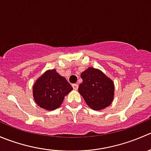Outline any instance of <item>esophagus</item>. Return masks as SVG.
I'll use <instances>...</instances> for the list:
<instances>
[{
  "label": "esophagus",
  "mask_w": 151,
  "mask_h": 151,
  "mask_svg": "<svg viewBox=\"0 0 151 151\" xmlns=\"http://www.w3.org/2000/svg\"><path fill=\"white\" fill-rule=\"evenodd\" d=\"M72 87L73 88H74V90H75V91H77V90L78 89V85L77 84H73Z\"/></svg>",
  "instance_id": "1"
}]
</instances>
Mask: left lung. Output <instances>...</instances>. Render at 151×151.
Returning a JSON list of instances; mask_svg holds the SVG:
<instances>
[{"mask_svg":"<svg viewBox=\"0 0 151 151\" xmlns=\"http://www.w3.org/2000/svg\"><path fill=\"white\" fill-rule=\"evenodd\" d=\"M83 83L78 88L87 105L94 110L107 107L114 98V83L100 71L89 68L81 74Z\"/></svg>","mask_w":151,"mask_h":151,"instance_id":"left-lung-1","label":"left lung"}]
</instances>
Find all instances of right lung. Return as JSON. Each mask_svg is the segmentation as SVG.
<instances>
[{
	"mask_svg": "<svg viewBox=\"0 0 151 151\" xmlns=\"http://www.w3.org/2000/svg\"><path fill=\"white\" fill-rule=\"evenodd\" d=\"M73 90L66 78L55 69L48 70L36 81L33 95L36 103L47 110H54L60 106L64 97Z\"/></svg>",
	"mask_w": 151,
	"mask_h": 151,
	"instance_id": "obj_1",
	"label": "right lung"
}]
</instances>
